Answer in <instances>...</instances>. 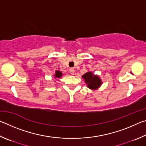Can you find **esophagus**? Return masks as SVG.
<instances>
[{
    "label": "esophagus",
    "instance_id": "1",
    "mask_svg": "<svg viewBox=\"0 0 146 146\" xmlns=\"http://www.w3.org/2000/svg\"><path fill=\"white\" fill-rule=\"evenodd\" d=\"M70 71L71 75H74V73H75V70L73 68H70Z\"/></svg>",
    "mask_w": 146,
    "mask_h": 146
}]
</instances>
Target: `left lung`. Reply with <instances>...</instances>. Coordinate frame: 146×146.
<instances>
[{
  "mask_svg": "<svg viewBox=\"0 0 146 146\" xmlns=\"http://www.w3.org/2000/svg\"><path fill=\"white\" fill-rule=\"evenodd\" d=\"M82 78L85 80L86 83L88 84V87L91 90L97 89L101 85L100 79L97 76L93 75L91 72H88L82 76Z\"/></svg>",
  "mask_w": 146,
  "mask_h": 146,
  "instance_id": "obj_1",
  "label": "left lung"
}]
</instances>
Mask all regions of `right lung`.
<instances>
[{
    "label": "right lung",
    "instance_id": "right-lung-1",
    "mask_svg": "<svg viewBox=\"0 0 146 146\" xmlns=\"http://www.w3.org/2000/svg\"><path fill=\"white\" fill-rule=\"evenodd\" d=\"M62 75V73L60 72V71H56L55 75V77H56V78H60V77H61Z\"/></svg>",
    "mask_w": 146,
    "mask_h": 146
}]
</instances>
